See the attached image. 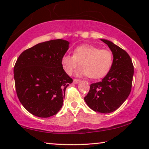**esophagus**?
Segmentation results:
<instances>
[{
	"label": "esophagus",
	"instance_id": "obj_1",
	"mask_svg": "<svg viewBox=\"0 0 149 149\" xmlns=\"http://www.w3.org/2000/svg\"><path fill=\"white\" fill-rule=\"evenodd\" d=\"M79 81H80V80H79V79H74V81H73V83L75 84H77L79 83Z\"/></svg>",
	"mask_w": 149,
	"mask_h": 149
}]
</instances>
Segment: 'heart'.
<instances>
[{"instance_id":"heart-1","label":"heart","mask_w":149,"mask_h":149,"mask_svg":"<svg viewBox=\"0 0 149 149\" xmlns=\"http://www.w3.org/2000/svg\"><path fill=\"white\" fill-rule=\"evenodd\" d=\"M61 65L65 73L72 75L78 67V76H88L92 79H100L108 74L114 63L112 53L108 49H101L92 45L77 47L72 55H64Z\"/></svg>"}]
</instances>
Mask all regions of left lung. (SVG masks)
<instances>
[{"instance_id":"obj_1","label":"left lung","mask_w":149,"mask_h":149,"mask_svg":"<svg viewBox=\"0 0 149 149\" xmlns=\"http://www.w3.org/2000/svg\"><path fill=\"white\" fill-rule=\"evenodd\" d=\"M100 40L112 52L114 63L102 80L91 84L84 100L95 112L108 114L117 110L129 96L134 67L129 55L125 51L107 39Z\"/></svg>"}]
</instances>
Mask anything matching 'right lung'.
Returning a JSON list of instances; mask_svg holds the SVG:
<instances>
[{
  "label": "right lung",
  "mask_w": 149,
  "mask_h": 149,
  "mask_svg": "<svg viewBox=\"0 0 149 149\" xmlns=\"http://www.w3.org/2000/svg\"><path fill=\"white\" fill-rule=\"evenodd\" d=\"M70 42L63 39L40 43L21 53L14 67L17 96L34 116L49 118L63 106L65 89L73 82L61 65Z\"/></svg>",
  "instance_id": "add662e5"
}]
</instances>
